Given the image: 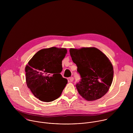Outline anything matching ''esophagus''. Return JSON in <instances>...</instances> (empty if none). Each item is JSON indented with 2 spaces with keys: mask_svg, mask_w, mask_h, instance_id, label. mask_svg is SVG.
<instances>
[{
  "mask_svg": "<svg viewBox=\"0 0 133 133\" xmlns=\"http://www.w3.org/2000/svg\"><path fill=\"white\" fill-rule=\"evenodd\" d=\"M69 81H70V82H72L73 81H74V78H73L72 77H69Z\"/></svg>",
  "mask_w": 133,
  "mask_h": 133,
  "instance_id": "34e87169",
  "label": "esophagus"
}]
</instances>
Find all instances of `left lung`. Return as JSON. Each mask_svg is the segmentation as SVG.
<instances>
[{
    "instance_id": "8db88e82",
    "label": "left lung",
    "mask_w": 133,
    "mask_h": 133,
    "mask_svg": "<svg viewBox=\"0 0 133 133\" xmlns=\"http://www.w3.org/2000/svg\"><path fill=\"white\" fill-rule=\"evenodd\" d=\"M72 62L77 66L81 81L76 85L78 93L87 101L104 96L110 87L113 66L107 57L95 47L70 48Z\"/></svg>"
}]
</instances>
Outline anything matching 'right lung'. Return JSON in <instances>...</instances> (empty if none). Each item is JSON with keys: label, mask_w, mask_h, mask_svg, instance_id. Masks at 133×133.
Listing matches in <instances>:
<instances>
[{"label": "right lung", "mask_w": 133, "mask_h": 133, "mask_svg": "<svg viewBox=\"0 0 133 133\" xmlns=\"http://www.w3.org/2000/svg\"><path fill=\"white\" fill-rule=\"evenodd\" d=\"M66 48L52 47L36 52L25 67L26 82L34 95L50 102L60 97L67 80L60 74Z\"/></svg>", "instance_id": "obj_1"}]
</instances>
